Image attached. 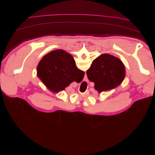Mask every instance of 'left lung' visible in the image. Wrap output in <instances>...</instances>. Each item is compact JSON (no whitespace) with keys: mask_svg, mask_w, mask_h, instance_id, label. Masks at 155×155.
Segmentation results:
<instances>
[{"mask_svg":"<svg viewBox=\"0 0 155 155\" xmlns=\"http://www.w3.org/2000/svg\"><path fill=\"white\" fill-rule=\"evenodd\" d=\"M124 65L119 58L102 54L93 61L86 72L88 79L94 83V89L101 93L119 86L124 79Z\"/></svg>","mask_w":155,"mask_h":155,"instance_id":"8db88e82","label":"left lung"}]
</instances>
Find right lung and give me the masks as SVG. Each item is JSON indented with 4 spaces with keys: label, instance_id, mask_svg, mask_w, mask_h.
Listing matches in <instances>:
<instances>
[{
    "label": "right lung",
    "instance_id": "1",
    "mask_svg": "<svg viewBox=\"0 0 155 155\" xmlns=\"http://www.w3.org/2000/svg\"><path fill=\"white\" fill-rule=\"evenodd\" d=\"M38 74L50 90L57 93L73 81H81L84 72L77 68L71 55L63 50H56L41 58Z\"/></svg>",
    "mask_w": 155,
    "mask_h": 155
}]
</instances>
